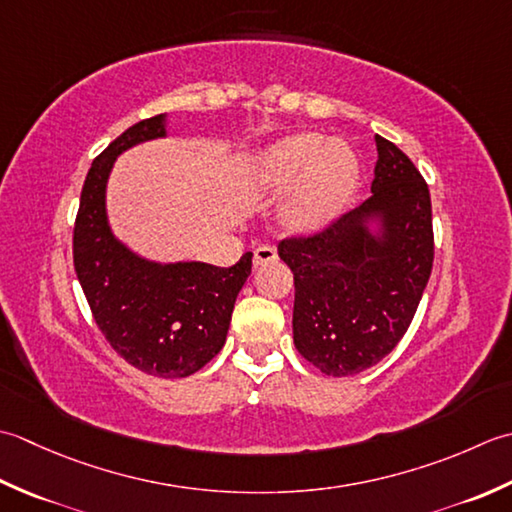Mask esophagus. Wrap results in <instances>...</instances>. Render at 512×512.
<instances>
[{"instance_id":"34e87169","label":"esophagus","mask_w":512,"mask_h":512,"mask_svg":"<svg viewBox=\"0 0 512 512\" xmlns=\"http://www.w3.org/2000/svg\"><path fill=\"white\" fill-rule=\"evenodd\" d=\"M276 258H278L276 247H271V245H260V247H256V252H254V267L267 265V263H274Z\"/></svg>"}]
</instances>
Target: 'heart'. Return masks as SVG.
Instances as JSON below:
<instances>
[{"label":"heart","mask_w":512,"mask_h":512,"mask_svg":"<svg viewBox=\"0 0 512 512\" xmlns=\"http://www.w3.org/2000/svg\"><path fill=\"white\" fill-rule=\"evenodd\" d=\"M249 176L265 196H283L294 189L285 223L307 234L329 225L344 210L358 187L360 161L347 141L302 132L260 152L249 165Z\"/></svg>","instance_id":"b5f03b06"}]
</instances>
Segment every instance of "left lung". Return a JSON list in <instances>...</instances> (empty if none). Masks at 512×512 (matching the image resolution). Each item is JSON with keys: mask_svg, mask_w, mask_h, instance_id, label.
<instances>
[{"mask_svg": "<svg viewBox=\"0 0 512 512\" xmlns=\"http://www.w3.org/2000/svg\"><path fill=\"white\" fill-rule=\"evenodd\" d=\"M371 196L320 232L280 241L294 271V344L325 375L378 364L409 329L433 267L431 194L398 145L375 137Z\"/></svg>", "mask_w": 512, "mask_h": 512, "instance_id": "left-lung-1", "label": "left lung"}]
</instances>
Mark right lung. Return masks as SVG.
Segmentation results:
<instances>
[{"label": "right lung", "mask_w": 512, "mask_h": 512, "mask_svg": "<svg viewBox=\"0 0 512 512\" xmlns=\"http://www.w3.org/2000/svg\"><path fill=\"white\" fill-rule=\"evenodd\" d=\"M168 114L134 123L86 176L72 236L75 271L97 327L119 356L156 378H187L223 349L234 302L252 274V252L232 267L196 260L156 263L112 234L106 187L117 156L168 137Z\"/></svg>", "instance_id": "1"}]
</instances>
